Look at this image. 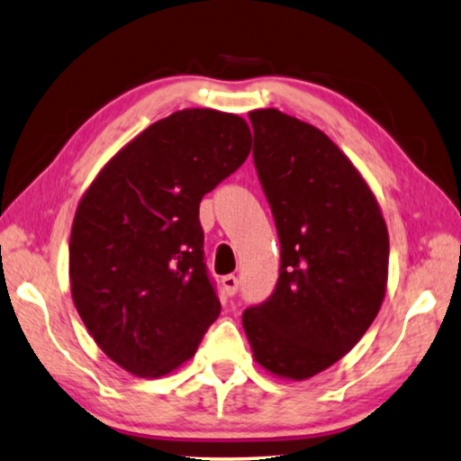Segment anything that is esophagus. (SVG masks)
Returning a JSON list of instances; mask_svg holds the SVG:
<instances>
[{
    "label": "esophagus",
    "mask_w": 461,
    "mask_h": 461,
    "mask_svg": "<svg viewBox=\"0 0 461 461\" xmlns=\"http://www.w3.org/2000/svg\"><path fill=\"white\" fill-rule=\"evenodd\" d=\"M221 285H223V292L228 294V296H236L240 281L236 275H225V277L221 279Z\"/></svg>",
    "instance_id": "obj_1"
}]
</instances>
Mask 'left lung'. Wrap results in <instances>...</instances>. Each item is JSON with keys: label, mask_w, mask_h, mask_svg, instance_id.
<instances>
[{"label": "left lung", "mask_w": 461, "mask_h": 461, "mask_svg": "<svg viewBox=\"0 0 461 461\" xmlns=\"http://www.w3.org/2000/svg\"><path fill=\"white\" fill-rule=\"evenodd\" d=\"M254 167L281 244L277 285L242 314L254 360L302 381L346 356L379 312L389 236L379 203L327 134L250 112Z\"/></svg>", "instance_id": "8db88e82"}]
</instances>
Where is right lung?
Listing matches in <instances>:
<instances>
[{
    "label": "right lung",
    "instance_id": "1",
    "mask_svg": "<svg viewBox=\"0 0 461 461\" xmlns=\"http://www.w3.org/2000/svg\"><path fill=\"white\" fill-rule=\"evenodd\" d=\"M250 144L240 115L184 109L128 142L82 196L70 236L72 298L97 346L128 373H171L221 312L198 207Z\"/></svg>",
    "mask_w": 461,
    "mask_h": 461
}]
</instances>
